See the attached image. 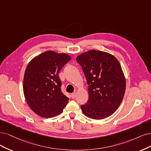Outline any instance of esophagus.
I'll return each mask as SVG.
<instances>
[{
    "label": "esophagus",
    "instance_id": "34e87169",
    "mask_svg": "<svg viewBox=\"0 0 151 151\" xmlns=\"http://www.w3.org/2000/svg\"><path fill=\"white\" fill-rule=\"evenodd\" d=\"M76 92H75V93H73L71 94V96L72 99H75L76 97Z\"/></svg>",
    "mask_w": 151,
    "mask_h": 151
}]
</instances>
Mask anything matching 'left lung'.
Wrapping results in <instances>:
<instances>
[{"instance_id":"1","label":"left lung","mask_w":151,"mask_h":151,"mask_svg":"<svg viewBox=\"0 0 151 151\" xmlns=\"http://www.w3.org/2000/svg\"><path fill=\"white\" fill-rule=\"evenodd\" d=\"M88 85V100L81 105L88 117L100 120L112 115L124 96L126 81L118 60L110 53L92 50L78 56Z\"/></svg>"}]
</instances>
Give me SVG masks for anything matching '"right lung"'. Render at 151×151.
<instances>
[{"label":"right lung","instance_id":"obj_1","mask_svg":"<svg viewBox=\"0 0 151 151\" xmlns=\"http://www.w3.org/2000/svg\"><path fill=\"white\" fill-rule=\"evenodd\" d=\"M71 59L65 53L47 51L29 63L23 81V91L31 109L44 118L60 114L69 99L62 93L58 74Z\"/></svg>","mask_w":151,"mask_h":151}]
</instances>
